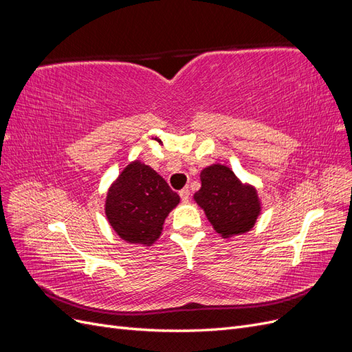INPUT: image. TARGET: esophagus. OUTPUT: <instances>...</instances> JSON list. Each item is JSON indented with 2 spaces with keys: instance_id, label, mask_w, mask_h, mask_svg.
<instances>
[{
  "instance_id": "34e87169",
  "label": "esophagus",
  "mask_w": 352,
  "mask_h": 352,
  "mask_svg": "<svg viewBox=\"0 0 352 352\" xmlns=\"http://www.w3.org/2000/svg\"><path fill=\"white\" fill-rule=\"evenodd\" d=\"M179 195H180V199H182L184 202H188V201H189V195H190L189 189H188V188L182 189V190H180V192H179Z\"/></svg>"
}]
</instances>
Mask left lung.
<instances>
[{"label": "left lung", "instance_id": "left-lung-1", "mask_svg": "<svg viewBox=\"0 0 352 352\" xmlns=\"http://www.w3.org/2000/svg\"><path fill=\"white\" fill-rule=\"evenodd\" d=\"M201 188L194 194L221 238L250 232L261 212V201L255 186L242 180L225 164H211L199 173Z\"/></svg>", "mask_w": 352, "mask_h": 352}]
</instances>
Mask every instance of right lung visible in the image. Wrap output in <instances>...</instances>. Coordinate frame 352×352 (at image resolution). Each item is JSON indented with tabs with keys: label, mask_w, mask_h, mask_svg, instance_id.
<instances>
[{
	"label": "right lung",
	"mask_w": 352,
	"mask_h": 352,
	"mask_svg": "<svg viewBox=\"0 0 352 352\" xmlns=\"http://www.w3.org/2000/svg\"><path fill=\"white\" fill-rule=\"evenodd\" d=\"M179 202V195L154 168L135 160L109 188L105 217L123 241L151 247L162 235L168 212Z\"/></svg>",
	"instance_id": "right-lung-1"
}]
</instances>
